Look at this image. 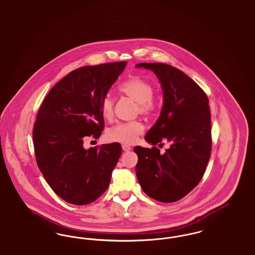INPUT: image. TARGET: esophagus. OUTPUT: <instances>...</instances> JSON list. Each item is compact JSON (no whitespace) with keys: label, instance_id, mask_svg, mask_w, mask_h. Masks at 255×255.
<instances>
[{"label":"esophagus","instance_id":"34e87169","mask_svg":"<svg viewBox=\"0 0 255 255\" xmlns=\"http://www.w3.org/2000/svg\"><path fill=\"white\" fill-rule=\"evenodd\" d=\"M122 149H123V151H125V152H128V151H130L132 148H131V146L127 145V144H123L122 145Z\"/></svg>","mask_w":255,"mask_h":255}]
</instances>
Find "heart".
Instances as JSON below:
<instances>
[{"label":"heart","mask_w":255,"mask_h":255,"mask_svg":"<svg viewBox=\"0 0 255 255\" xmlns=\"http://www.w3.org/2000/svg\"><path fill=\"white\" fill-rule=\"evenodd\" d=\"M120 91L126 97L137 103L138 112L141 115H151L156 109L153 99L154 88L147 80L133 76L122 82ZM100 113L105 121H111L114 117V99L110 95L103 97L100 103ZM144 130L143 125L138 122H122L115 125L107 131L106 136L110 141L121 143H133Z\"/></svg>","instance_id":"heart-1"}]
</instances>
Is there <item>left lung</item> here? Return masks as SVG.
Here are the masks:
<instances>
[{"mask_svg":"<svg viewBox=\"0 0 255 255\" xmlns=\"http://www.w3.org/2000/svg\"><path fill=\"white\" fill-rule=\"evenodd\" d=\"M136 68L157 75L163 105L157 122L146 133L153 148L135 146V173L149 197L173 203L188 194L201 181L211 151V121L208 98L194 80L163 63H140ZM163 141L170 147L161 154L154 147Z\"/></svg>","mask_w":255,"mask_h":255,"instance_id":"1","label":"left lung"}]
</instances>
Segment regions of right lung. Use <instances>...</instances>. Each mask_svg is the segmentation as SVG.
<instances>
[{
    "instance_id": "add662e5",
    "label": "right lung",
    "mask_w": 255,
    "mask_h": 255,
    "mask_svg": "<svg viewBox=\"0 0 255 255\" xmlns=\"http://www.w3.org/2000/svg\"><path fill=\"white\" fill-rule=\"evenodd\" d=\"M127 62L86 66L66 75L44 99L33 128L37 164L64 201L83 206L109 186L122 155L118 142L85 149L86 136L104 128L100 103Z\"/></svg>"
}]
</instances>
